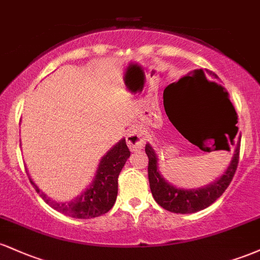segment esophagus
Returning a JSON list of instances; mask_svg holds the SVG:
<instances>
[{"label":"esophagus","mask_w":260,"mask_h":260,"mask_svg":"<svg viewBox=\"0 0 260 260\" xmlns=\"http://www.w3.org/2000/svg\"><path fill=\"white\" fill-rule=\"evenodd\" d=\"M127 144L132 151L139 150V149L144 147L145 138L142 129H139V128L129 129V132L127 134Z\"/></svg>","instance_id":"34e87169"}]
</instances>
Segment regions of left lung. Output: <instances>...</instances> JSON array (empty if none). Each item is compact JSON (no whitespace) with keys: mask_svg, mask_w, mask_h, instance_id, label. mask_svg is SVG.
<instances>
[{"mask_svg":"<svg viewBox=\"0 0 260 260\" xmlns=\"http://www.w3.org/2000/svg\"><path fill=\"white\" fill-rule=\"evenodd\" d=\"M203 78L207 79L204 71H201ZM216 77V76H215ZM220 90H222L221 85H217ZM223 94L228 92L223 91ZM236 122L234 121L231 132L228 133L229 138L223 136L225 139V149L230 151V147L234 145L235 154L232 157L231 164L219 180L211 183L210 186L204 188H198V189H181V188L174 187L168 183L157 171V157L153 148L150 145H145V154L148 155V177L149 184H150L151 194H153L155 202L166 210L176 214H190L197 213V211L203 210L208 208L209 205L213 204L214 202L219 198L231 183L234 178L236 170H237L238 161H240V148H241V138H236L238 128L236 127Z\"/></svg>","mask_w":260,"mask_h":260,"instance_id":"1","label":"left lung"}]
</instances>
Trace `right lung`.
Masks as SVG:
<instances>
[{
    "instance_id": "add662e5",
    "label": "right lung",
    "mask_w": 260,
    "mask_h": 260,
    "mask_svg": "<svg viewBox=\"0 0 260 260\" xmlns=\"http://www.w3.org/2000/svg\"><path fill=\"white\" fill-rule=\"evenodd\" d=\"M129 155L126 139L120 140V143L101 159L91 186L68 203L51 201L35 186L34 182L31 180L30 182L41 198L55 210L76 219H92L106 214L115 204L118 190V176Z\"/></svg>"
}]
</instances>
